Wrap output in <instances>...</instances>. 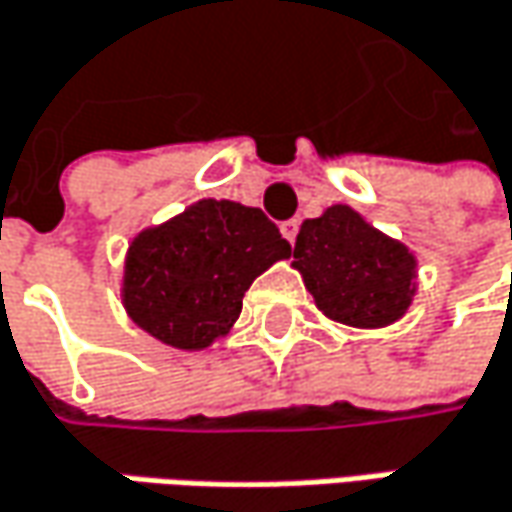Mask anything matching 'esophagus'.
Returning <instances> with one entry per match:
<instances>
[{"instance_id":"obj_1","label":"esophagus","mask_w":512,"mask_h":512,"mask_svg":"<svg viewBox=\"0 0 512 512\" xmlns=\"http://www.w3.org/2000/svg\"><path fill=\"white\" fill-rule=\"evenodd\" d=\"M281 234H284L289 243H295V234H298V220H286V223H281Z\"/></svg>"}]
</instances>
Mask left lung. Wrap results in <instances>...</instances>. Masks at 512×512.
<instances>
[{
	"instance_id": "obj_1",
	"label": "left lung",
	"mask_w": 512,
	"mask_h": 512,
	"mask_svg": "<svg viewBox=\"0 0 512 512\" xmlns=\"http://www.w3.org/2000/svg\"><path fill=\"white\" fill-rule=\"evenodd\" d=\"M292 255L318 310L333 321L385 327L411 304L414 255L347 205L304 220Z\"/></svg>"
}]
</instances>
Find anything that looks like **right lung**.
<instances>
[{
    "mask_svg": "<svg viewBox=\"0 0 512 512\" xmlns=\"http://www.w3.org/2000/svg\"><path fill=\"white\" fill-rule=\"evenodd\" d=\"M289 252L292 246L260 208L202 199L133 240L124 307L159 342L202 350L231 330L257 275Z\"/></svg>",
    "mask_w": 512,
    "mask_h": 512,
    "instance_id": "1",
    "label": "right lung"
}]
</instances>
